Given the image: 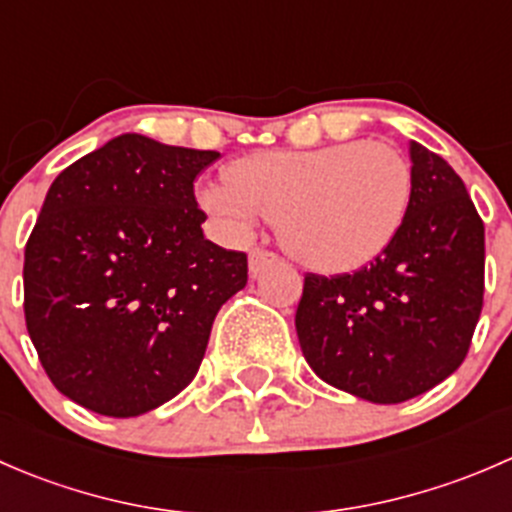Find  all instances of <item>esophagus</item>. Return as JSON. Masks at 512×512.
Returning <instances> with one entry per match:
<instances>
[{
    "label": "esophagus",
    "mask_w": 512,
    "mask_h": 512,
    "mask_svg": "<svg viewBox=\"0 0 512 512\" xmlns=\"http://www.w3.org/2000/svg\"><path fill=\"white\" fill-rule=\"evenodd\" d=\"M247 262H250V275L257 277L262 270H265V267L275 265L277 255H275V252H267V250H252L250 260H247Z\"/></svg>",
    "instance_id": "esophagus-1"
}]
</instances>
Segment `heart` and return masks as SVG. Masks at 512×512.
Wrapping results in <instances>:
<instances>
[{
    "instance_id": "heart-1",
    "label": "heart",
    "mask_w": 512,
    "mask_h": 512,
    "mask_svg": "<svg viewBox=\"0 0 512 512\" xmlns=\"http://www.w3.org/2000/svg\"><path fill=\"white\" fill-rule=\"evenodd\" d=\"M225 175L198 188L210 223L230 240H245L275 218L289 255L327 275L384 255L411 205L409 163L374 141L250 153L232 160Z\"/></svg>"
}]
</instances>
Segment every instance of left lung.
<instances>
[{"label":"left lung","instance_id":"8db88e82","mask_svg":"<svg viewBox=\"0 0 512 512\" xmlns=\"http://www.w3.org/2000/svg\"><path fill=\"white\" fill-rule=\"evenodd\" d=\"M411 205L384 255L304 277L294 327L314 374L371 404L433 389L466 359L483 309L485 230L466 185L411 141Z\"/></svg>","mask_w":512,"mask_h":512}]
</instances>
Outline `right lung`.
Listing matches in <instances>:
<instances>
[{
  "instance_id": "add662e5",
  "label": "right lung",
  "mask_w": 512,
  "mask_h": 512,
  "mask_svg": "<svg viewBox=\"0 0 512 512\" xmlns=\"http://www.w3.org/2000/svg\"><path fill=\"white\" fill-rule=\"evenodd\" d=\"M220 153L111 138L61 170L24 250V317L51 384L101 416L148 414L195 379L245 252L205 240L193 180Z\"/></svg>"
}]
</instances>
